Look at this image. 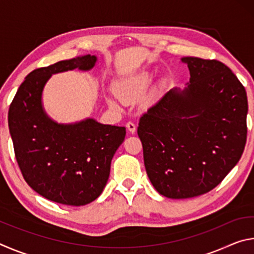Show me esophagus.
Listing matches in <instances>:
<instances>
[{
	"mask_svg": "<svg viewBox=\"0 0 254 254\" xmlns=\"http://www.w3.org/2000/svg\"><path fill=\"white\" fill-rule=\"evenodd\" d=\"M127 128L128 130V132L134 133V132H135V130H136V126H135V123H133V122H131V121H128V122L127 123Z\"/></svg>",
	"mask_w": 254,
	"mask_h": 254,
	"instance_id": "34e87169",
	"label": "esophagus"
}]
</instances>
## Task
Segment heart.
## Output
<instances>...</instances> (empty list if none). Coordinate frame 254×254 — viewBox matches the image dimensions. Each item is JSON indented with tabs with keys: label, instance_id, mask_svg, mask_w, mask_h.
Wrapping results in <instances>:
<instances>
[{
	"label": "heart",
	"instance_id": "heart-1",
	"mask_svg": "<svg viewBox=\"0 0 254 254\" xmlns=\"http://www.w3.org/2000/svg\"><path fill=\"white\" fill-rule=\"evenodd\" d=\"M152 80V75L148 71L141 72V74L136 75L134 77H131L127 80H123L117 86V92L119 96L123 98L124 101L130 100V98L139 95L142 92L147 89ZM107 102L109 104L113 107L119 106V101L117 97L110 96L107 97Z\"/></svg>",
	"mask_w": 254,
	"mask_h": 254
}]
</instances>
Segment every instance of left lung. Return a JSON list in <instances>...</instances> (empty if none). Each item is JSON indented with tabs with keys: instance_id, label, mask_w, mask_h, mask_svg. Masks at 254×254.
Segmentation results:
<instances>
[{
	"instance_id": "8db88e82",
	"label": "left lung",
	"mask_w": 254,
	"mask_h": 254,
	"mask_svg": "<svg viewBox=\"0 0 254 254\" xmlns=\"http://www.w3.org/2000/svg\"><path fill=\"white\" fill-rule=\"evenodd\" d=\"M190 84L171 89L141 115L137 135L156 190L168 198L206 194L234 168L247 143L248 97L229 67L184 57Z\"/></svg>"
}]
</instances>
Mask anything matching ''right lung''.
Here are the masks:
<instances>
[{
  "label": "right lung",
  "mask_w": 254,
  "mask_h": 254,
  "mask_svg": "<svg viewBox=\"0 0 254 254\" xmlns=\"http://www.w3.org/2000/svg\"><path fill=\"white\" fill-rule=\"evenodd\" d=\"M95 63V56L87 55L37 68L25 77L8 109V128L24 180L59 204L81 206L95 200L126 137L124 127L104 126L93 119L64 126L42 110L41 93L51 75L75 68L88 70Z\"/></svg>",
  "instance_id": "right-lung-1"
}]
</instances>
